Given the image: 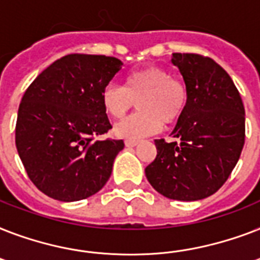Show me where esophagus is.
I'll use <instances>...</instances> for the list:
<instances>
[{
    "instance_id": "1",
    "label": "esophagus",
    "mask_w": 260,
    "mask_h": 260,
    "mask_svg": "<svg viewBox=\"0 0 260 260\" xmlns=\"http://www.w3.org/2000/svg\"><path fill=\"white\" fill-rule=\"evenodd\" d=\"M139 144V140H135V139H126L125 146L126 147H135Z\"/></svg>"
}]
</instances>
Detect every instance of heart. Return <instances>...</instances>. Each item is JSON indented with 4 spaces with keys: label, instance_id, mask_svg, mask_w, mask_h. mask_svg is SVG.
Segmentation results:
<instances>
[{
    "label": "heart",
    "instance_id": "b5f03b06",
    "mask_svg": "<svg viewBox=\"0 0 260 260\" xmlns=\"http://www.w3.org/2000/svg\"><path fill=\"white\" fill-rule=\"evenodd\" d=\"M135 101L138 112L114 126V135L120 138H143L158 132L163 122H177L187 108L189 91L183 81L158 66L129 73L124 87L109 83L102 89V106L113 118L124 117Z\"/></svg>",
    "mask_w": 260,
    "mask_h": 260
}]
</instances>
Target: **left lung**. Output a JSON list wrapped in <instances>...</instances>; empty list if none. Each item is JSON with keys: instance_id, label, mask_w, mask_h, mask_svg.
Wrapping results in <instances>:
<instances>
[{"instance_id": "8db88e82", "label": "left lung", "mask_w": 260, "mask_h": 260, "mask_svg": "<svg viewBox=\"0 0 260 260\" xmlns=\"http://www.w3.org/2000/svg\"><path fill=\"white\" fill-rule=\"evenodd\" d=\"M189 102L171 138L156 139V156L146 177L158 193L178 201L214 194L236 166L246 140V116L239 90L224 69L200 54H173Z\"/></svg>"}]
</instances>
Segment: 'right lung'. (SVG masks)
Returning a JSON list of instances; mask_svg holds the SVG:
<instances>
[{
  "label": "right lung",
  "mask_w": 260,
  "mask_h": 260,
  "mask_svg": "<svg viewBox=\"0 0 260 260\" xmlns=\"http://www.w3.org/2000/svg\"><path fill=\"white\" fill-rule=\"evenodd\" d=\"M121 67L113 56L70 54L55 60L25 90L16 147L29 179L48 197L79 201L109 179L124 142L97 139L112 128L101 93Z\"/></svg>",
  "instance_id": "obj_1"
}]
</instances>
